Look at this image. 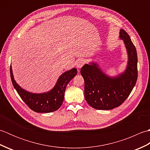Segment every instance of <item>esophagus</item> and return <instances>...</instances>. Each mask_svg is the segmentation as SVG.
I'll use <instances>...</instances> for the list:
<instances>
[{"mask_svg": "<svg viewBox=\"0 0 150 150\" xmlns=\"http://www.w3.org/2000/svg\"><path fill=\"white\" fill-rule=\"evenodd\" d=\"M85 62H86V61H85V60L84 59H79L77 61V63H76V64H76V65H77V68H82V67L84 65Z\"/></svg>", "mask_w": 150, "mask_h": 150, "instance_id": "1", "label": "esophagus"}]
</instances>
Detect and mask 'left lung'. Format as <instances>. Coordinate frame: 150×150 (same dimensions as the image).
Wrapping results in <instances>:
<instances>
[{"instance_id":"obj_1","label":"left lung","mask_w":150,"mask_h":150,"mask_svg":"<svg viewBox=\"0 0 150 150\" xmlns=\"http://www.w3.org/2000/svg\"><path fill=\"white\" fill-rule=\"evenodd\" d=\"M128 53V65L126 71L116 78H110L103 73L96 64H85L81 73L84 80V97L88 104L97 110H112L120 106L134 88L138 77L137 53L129 35L120 31Z\"/></svg>"}]
</instances>
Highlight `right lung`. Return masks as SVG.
I'll return each mask as SVG.
<instances>
[{
    "mask_svg": "<svg viewBox=\"0 0 150 150\" xmlns=\"http://www.w3.org/2000/svg\"><path fill=\"white\" fill-rule=\"evenodd\" d=\"M77 70L73 68L60 76L55 86L46 93L34 94L22 89L16 83L10 66V75L12 84L18 94L31 110L37 113H50L57 110L61 106L64 98L66 86L77 75Z\"/></svg>",
    "mask_w": 150,
    "mask_h": 150,
    "instance_id": "add662e5",
    "label": "right lung"
}]
</instances>
